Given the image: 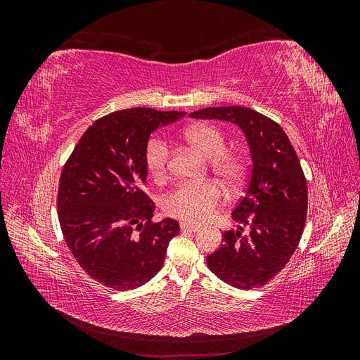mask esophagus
<instances>
[{
	"label": "esophagus",
	"instance_id": "esophagus-1",
	"mask_svg": "<svg viewBox=\"0 0 360 360\" xmlns=\"http://www.w3.org/2000/svg\"><path fill=\"white\" fill-rule=\"evenodd\" d=\"M180 230L181 231H189V233H197L200 231V225H192L189 222H180Z\"/></svg>",
	"mask_w": 360,
	"mask_h": 360
}]
</instances>
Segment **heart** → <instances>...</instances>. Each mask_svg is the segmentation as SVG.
Returning a JSON list of instances; mask_svg holds the SVG:
<instances>
[{"label":"heart","mask_w":360,"mask_h":360,"mask_svg":"<svg viewBox=\"0 0 360 360\" xmlns=\"http://www.w3.org/2000/svg\"><path fill=\"white\" fill-rule=\"evenodd\" d=\"M189 146L197 148L201 155L212 159V168L226 186L236 188L240 183L245 165L243 160L230 151H225V136L212 124H193L183 132ZM171 158V147L162 136H155L146 147V165L156 180L167 176ZM224 192L214 181L183 183L172 189L165 200L163 209L179 219L188 222H204L221 204Z\"/></svg>","instance_id":"obj_1"}]
</instances>
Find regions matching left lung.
<instances>
[{"label": "left lung", "mask_w": 360, "mask_h": 360, "mask_svg": "<svg viewBox=\"0 0 360 360\" xmlns=\"http://www.w3.org/2000/svg\"><path fill=\"white\" fill-rule=\"evenodd\" d=\"M189 117L234 123L248 141L250 172L231 216L249 233L242 226L225 231L207 266L236 288L263 287L288 263L307 221V180L296 151L278 123L250 108L212 106Z\"/></svg>", "instance_id": "obj_1"}]
</instances>
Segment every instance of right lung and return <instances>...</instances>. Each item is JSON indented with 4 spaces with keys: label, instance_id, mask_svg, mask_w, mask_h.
<instances>
[{
    "label": "right lung",
    "instance_id": "obj_1",
    "mask_svg": "<svg viewBox=\"0 0 360 360\" xmlns=\"http://www.w3.org/2000/svg\"><path fill=\"white\" fill-rule=\"evenodd\" d=\"M183 115L151 108L108 114L85 130L63 168L57 205L64 240L85 274L106 287L144 285L180 231L171 217L151 222L155 204L143 186L150 135Z\"/></svg>",
    "mask_w": 360,
    "mask_h": 360
}]
</instances>
